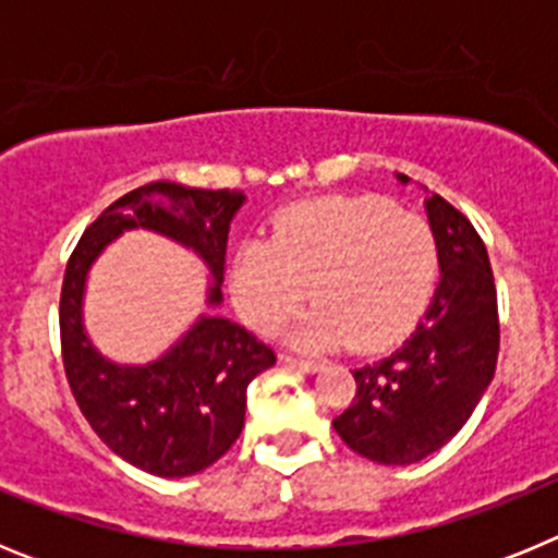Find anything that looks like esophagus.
I'll return each instance as SVG.
<instances>
[{"label": "esophagus", "instance_id": "obj_1", "mask_svg": "<svg viewBox=\"0 0 558 558\" xmlns=\"http://www.w3.org/2000/svg\"><path fill=\"white\" fill-rule=\"evenodd\" d=\"M282 360H284V363H288V366L302 368V372H307V374H315V372H322V368H324V363H318V360L293 357V354H282Z\"/></svg>", "mask_w": 558, "mask_h": 558}]
</instances>
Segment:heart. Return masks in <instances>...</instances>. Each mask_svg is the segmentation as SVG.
Wrapping results in <instances>:
<instances>
[{
    "label": "heart",
    "mask_w": 558,
    "mask_h": 558,
    "mask_svg": "<svg viewBox=\"0 0 558 558\" xmlns=\"http://www.w3.org/2000/svg\"><path fill=\"white\" fill-rule=\"evenodd\" d=\"M438 274L430 226L391 201L332 195L288 206L268 243L240 245L231 265V295L259 332L282 327L307 299L315 304L290 340L327 349L349 340L377 352L405 332L425 307Z\"/></svg>",
    "instance_id": "obj_1"
}]
</instances>
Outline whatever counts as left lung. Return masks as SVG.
Returning a JSON list of instances; mask_svg holds the SVG:
<instances>
[{
  "label": "left lung",
  "mask_w": 558,
  "mask_h": 558,
  "mask_svg": "<svg viewBox=\"0 0 558 558\" xmlns=\"http://www.w3.org/2000/svg\"><path fill=\"white\" fill-rule=\"evenodd\" d=\"M397 179L408 184V175ZM425 209L441 268L430 307L397 352L354 368L352 405L332 418L357 456L388 466L422 461L466 425L500 352L495 276L481 234L441 195Z\"/></svg>",
  "instance_id": "8db88e82"
}]
</instances>
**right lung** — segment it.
I'll list each match as a JSON object with an SVG mask.
<instances>
[{"instance_id": "add662e5", "label": "right lung", "mask_w": 558, "mask_h": 558, "mask_svg": "<svg viewBox=\"0 0 558 558\" xmlns=\"http://www.w3.org/2000/svg\"><path fill=\"white\" fill-rule=\"evenodd\" d=\"M243 201V192L153 181L113 201L69 256L61 288V354L69 388L102 445L150 475H195L226 456L243 430L245 388L274 366L276 354L240 324L201 315L153 363H111L83 329L88 268L122 231L150 229L204 259L215 279L206 304L218 307L229 226Z\"/></svg>"}]
</instances>
